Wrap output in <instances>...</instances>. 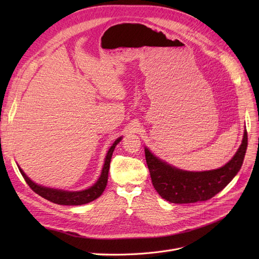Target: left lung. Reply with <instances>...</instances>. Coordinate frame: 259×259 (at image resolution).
I'll return each mask as SVG.
<instances>
[{
	"instance_id": "obj_1",
	"label": "left lung",
	"mask_w": 259,
	"mask_h": 259,
	"mask_svg": "<svg viewBox=\"0 0 259 259\" xmlns=\"http://www.w3.org/2000/svg\"><path fill=\"white\" fill-rule=\"evenodd\" d=\"M247 148V132L233 158L221 168L205 171H187L169 165L145 148L146 162L152 185L163 199L185 204L206 201L222 191L240 170Z\"/></svg>"
}]
</instances>
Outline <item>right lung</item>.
Segmentation results:
<instances>
[{
	"mask_svg": "<svg viewBox=\"0 0 259 259\" xmlns=\"http://www.w3.org/2000/svg\"><path fill=\"white\" fill-rule=\"evenodd\" d=\"M121 142V137L117 138L113 145L110 147V149L108 150V153L106 155L105 159V164L103 170H101L100 177L98 178L97 182L94 184L92 187H90L89 189L82 190V191H64V190H59V189H53V188H48V187H43L33 183L25 173L23 170L19 167L20 173L22 177L25 178L26 183L28 186L32 189L35 193L38 195H41L42 198L49 200L53 203H56V204L60 205H82L86 204V203H90L94 200H96L99 198L101 193L104 192L105 188L108 183V173H109V167H110V162L112 158V153L115 146Z\"/></svg>",
	"mask_w": 259,
	"mask_h": 259,
	"instance_id": "add662e5",
	"label": "right lung"
}]
</instances>
